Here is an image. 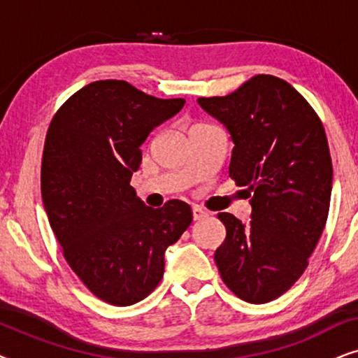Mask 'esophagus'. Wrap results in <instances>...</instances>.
I'll return each instance as SVG.
<instances>
[{
	"label": "esophagus",
	"mask_w": 358,
	"mask_h": 358,
	"mask_svg": "<svg viewBox=\"0 0 358 358\" xmlns=\"http://www.w3.org/2000/svg\"><path fill=\"white\" fill-rule=\"evenodd\" d=\"M192 215H194V220H203L208 217V213L205 212L202 207H199V205H194L192 207Z\"/></svg>",
	"instance_id": "obj_1"
}]
</instances>
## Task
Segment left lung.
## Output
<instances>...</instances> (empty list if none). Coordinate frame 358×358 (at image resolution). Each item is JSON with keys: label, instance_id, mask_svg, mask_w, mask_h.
<instances>
[{"label": "left lung", "instance_id": "8db88e82", "mask_svg": "<svg viewBox=\"0 0 358 358\" xmlns=\"http://www.w3.org/2000/svg\"><path fill=\"white\" fill-rule=\"evenodd\" d=\"M197 102L231 136L229 178L246 185L252 208L249 223L218 215L227 238L215 262L241 300L272 301L305 272L324 229L332 190L324 127L295 87L271 75Z\"/></svg>", "mask_w": 358, "mask_h": 358}]
</instances>
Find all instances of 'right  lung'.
Listing matches in <instances>:
<instances>
[{
	"mask_svg": "<svg viewBox=\"0 0 358 358\" xmlns=\"http://www.w3.org/2000/svg\"><path fill=\"white\" fill-rule=\"evenodd\" d=\"M184 99H158L127 81H94L75 92L48 127L42 200L66 262L97 298L129 306L164 273V252L192 223L185 202L150 208L130 179L140 146Z\"/></svg>",
	"mask_w": 358,
	"mask_h": 358,
	"instance_id": "add662e5",
	"label": "right lung"
}]
</instances>
